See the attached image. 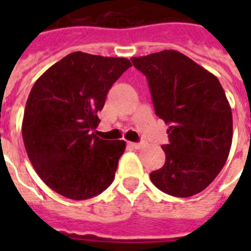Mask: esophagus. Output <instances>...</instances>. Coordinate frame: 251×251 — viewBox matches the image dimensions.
<instances>
[{"instance_id":"1","label":"esophagus","mask_w":251,"mask_h":251,"mask_svg":"<svg viewBox=\"0 0 251 251\" xmlns=\"http://www.w3.org/2000/svg\"><path fill=\"white\" fill-rule=\"evenodd\" d=\"M129 145L131 146V147H133V149L139 150V149H142V146H143V143H142V142H139V143H137V142H130Z\"/></svg>"}]
</instances>
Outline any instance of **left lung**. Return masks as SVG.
Returning <instances> with one entry per match:
<instances>
[{
	"label": "left lung",
	"mask_w": 251,
	"mask_h": 251,
	"mask_svg": "<svg viewBox=\"0 0 251 251\" xmlns=\"http://www.w3.org/2000/svg\"><path fill=\"white\" fill-rule=\"evenodd\" d=\"M131 61L147 78L155 113L169 125L165 164L150 178L173 197L198 194L216 178L229 155L233 121L226 92L214 74L177 50Z\"/></svg>",
	"instance_id": "obj_1"
}]
</instances>
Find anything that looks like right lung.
Listing matches in <instances>:
<instances>
[{
	"label": "right lung",
	"mask_w": 251,
	"mask_h": 251,
	"mask_svg": "<svg viewBox=\"0 0 251 251\" xmlns=\"http://www.w3.org/2000/svg\"><path fill=\"white\" fill-rule=\"evenodd\" d=\"M130 66L127 58L74 52L33 84L22 135L36 173L58 194L83 201L113 182L125 141H104L91 131L108 91Z\"/></svg>",
	"instance_id": "1"
}]
</instances>
